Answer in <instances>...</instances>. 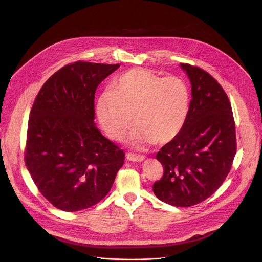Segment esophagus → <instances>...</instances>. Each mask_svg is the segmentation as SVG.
Segmentation results:
<instances>
[{
    "label": "esophagus",
    "mask_w": 262,
    "mask_h": 262,
    "mask_svg": "<svg viewBox=\"0 0 262 262\" xmlns=\"http://www.w3.org/2000/svg\"><path fill=\"white\" fill-rule=\"evenodd\" d=\"M126 158L129 160V161H142L145 156L144 155H139V154H134V153H127L126 154Z\"/></svg>",
    "instance_id": "esophagus-1"
}]
</instances>
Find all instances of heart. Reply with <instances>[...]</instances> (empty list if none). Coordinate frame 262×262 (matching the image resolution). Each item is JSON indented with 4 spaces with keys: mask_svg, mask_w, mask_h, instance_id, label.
Segmentation results:
<instances>
[{
    "mask_svg": "<svg viewBox=\"0 0 262 262\" xmlns=\"http://www.w3.org/2000/svg\"><path fill=\"white\" fill-rule=\"evenodd\" d=\"M190 89L180 76H166L143 68H134L115 77L96 104V115L106 135L113 140L128 135L138 147L176 137L187 120Z\"/></svg>",
    "mask_w": 262,
    "mask_h": 262,
    "instance_id": "b5f03b06",
    "label": "heart"
}]
</instances>
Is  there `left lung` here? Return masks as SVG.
I'll use <instances>...</instances> for the list:
<instances>
[{"mask_svg":"<svg viewBox=\"0 0 262 262\" xmlns=\"http://www.w3.org/2000/svg\"><path fill=\"white\" fill-rule=\"evenodd\" d=\"M192 86L182 130L156 155L163 174L155 195L175 207H190L211 196L227 177L237 152L236 126L228 96L203 69L181 63Z\"/></svg>","mask_w":262,"mask_h":262,"instance_id":"left-lung-1","label":"left lung"}]
</instances>
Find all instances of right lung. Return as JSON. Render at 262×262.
<instances>
[{
    "instance_id": "right-lung-1",
    "label": "right lung",
    "mask_w": 262,
    "mask_h": 262,
    "mask_svg": "<svg viewBox=\"0 0 262 262\" xmlns=\"http://www.w3.org/2000/svg\"><path fill=\"white\" fill-rule=\"evenodd\" d=\"M120 64L75 61L39 90L27 125L24 161L38 190L64 211L92 207L112 189L125 153L94 124V94Z\"/></svg>"
}]
</instances>
